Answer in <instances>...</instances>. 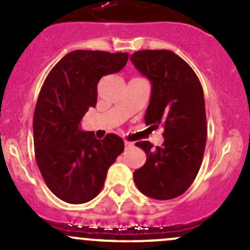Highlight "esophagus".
Segmentation results:
<instances>
[{
  "label": "esophagus",
  "instance_id": "34e87169",
  "mask_svg": "<svg viewBox=\"0 0 250 250\" xmlns=\"http://www.w3.org/2000/svg\"><path fill=\"white\" fill-rule=\"evenodd\" d=\"M125 148H130V147H133V143H130V141L125 140Z\"/></svg>",
  "mask_w": 250,
  "mask_h": 250
}]
</instances>
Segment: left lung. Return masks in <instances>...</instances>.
I'll return each instance as SVG.
<instances>
[{"mask_svg": "<svg viewBox=\"0 0 250 250\" xmlns=\"http://www.w3.org/2000/svg\"><path fill=\"white\" fill-rule=\"evenodd\" d=\"M130 60L152 83L146 125L165 129L162 147L153 148L150 141L135 144L145 151L146 162L133 178L144 195L172 200L190 188L202 165L207 141L202 84L192 67L172 50H139Z\"/></svg>", "mask_w": 250, "mask_h": 250, "instance_id": "1", "label": "left lung"}]
</instances>
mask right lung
Instances as JSON below:
<instances>
[{
    "label": "right lung",
    "instance_id": "add662e5",
    "mask_svg": "<svg viewBox=\"0 0 250 250\" xmlns=\"http://www.w3.org/2000/svg\"><path fill=\"white\" fill-rule=\"evenodd\" d=\"M128 53L74 50L48 74L34 112L35 157L44 183L62 201L89 202L99 195L107 169L125 150L122 138L97 139L80 129L89 107L97 105L98 83L121 71Z\"/></svg>",
    "mask_w": 250,
    "mask_h": 250
}]
</instances>
